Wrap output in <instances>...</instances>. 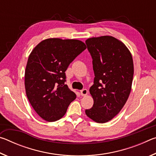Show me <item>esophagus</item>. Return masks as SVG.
I'll return each mask as SVG.
<instances>
[{"label": "esophagus", "mask_w": 156, "mask_h": 156, "mask_svg": "<svg viewBox=\"0 0 156 156\" xmlns=\"http://www.w3.org/2000/svg\"><path fill=\"white\" fill-rule=\"evenodd\" d=\"M87 94H88V91H87V89H83L80 91V94H81V96H87Z\"/></svg>", "instance_id": "1"}]
</instances>
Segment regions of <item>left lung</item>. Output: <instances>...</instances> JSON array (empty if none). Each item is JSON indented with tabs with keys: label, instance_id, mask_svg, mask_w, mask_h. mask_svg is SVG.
I'll list each match as a JSON object with an SVG mask.
<instances>
[{
	"label": "left lung",
	"instance_id": "8db88e82",
	"mask_svg": "<svg viewBox=\"0 0 156 156\" xmlns=\"http://www.w3.org/2000/svg\"><path fill=\"white\" fill-rule=\"evenodd\" d=\"M85 43L95 75L89 89L94 105L85 113L95 122L105 123L120 112L128 99L134 72L133 58L125 44L113 36L94 37Z\"/></svg>",
	"mask_w": 156,
	"mask_h": 156
}]
</instances>
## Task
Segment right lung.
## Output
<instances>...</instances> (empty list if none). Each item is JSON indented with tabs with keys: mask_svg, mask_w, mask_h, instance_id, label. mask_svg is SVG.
Here are the masks:
<instances>
[{
	"mask_svg": "<svg viewBox=\"0 0 156 156\" xmlns=\"http://www.w3.org/2000/svg\"><path fill=\"white\" fill-rule=\"evenodd\" d=\"M86 48L79 40L48 38L31 52L25 73L26 95L43 120L54 122L60 119L76 99V94L65 84V72Z\"/></svg>",
	"mask_w": 156,
	"mask_h": 156,
	"instance_id": "add662e5",
	"label": "right lung"
}]
</instances>
